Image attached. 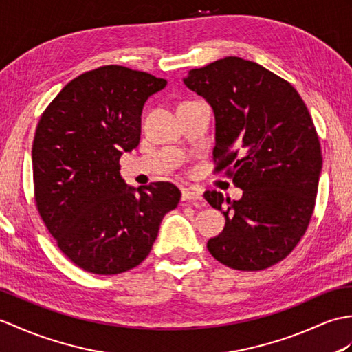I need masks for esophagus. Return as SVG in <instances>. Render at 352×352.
<instances>
[{
    "label": "esophagus",
    "instance_id": "obj_1",
    "mask_svg": "<svg viewBox=\"0 0 352 352\" xmlns=\"http://www.w3.org/2000/svg\"><path fill=\"white\" fill-rule=\"evenodd\" d=\"M182 201H202V195L190 189L182 190Z\"/></svg>",
    "mask_w": 352,
    "mask_h": 352
}]
</instances>
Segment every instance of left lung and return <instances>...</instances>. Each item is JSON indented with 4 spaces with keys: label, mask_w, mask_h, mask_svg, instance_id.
Returning a JSON list of instances; mask_svg holds the SVG:
<instances>
[{
    "label": "left lung",
    "mask_w": 352,
    "mask_h": 352,
    "mask_svg": "<svg viewBox=\"0 0 352 352\" xmlns=\"http://www.w3.org/2000/svg\"><path fill=\"white\" fill-rule=\"evenodd\" d=\"M183 82L213 108L216 170L243 190L239 201L204 193L226 220L208 252L241 272L272 267L297 246L315 208L322 157L312 117L289 82L240 56L193 69Z\"/></svg>",
    "instance_id": "8db88e82"
}]
</instances>
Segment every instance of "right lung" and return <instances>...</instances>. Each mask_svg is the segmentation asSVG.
I'll return each instance as SVG.
<instances>
[{
	"instance_id": "add662e5",
	"label": "right lung",
	"mask_w": 352,
	"mask_h": 352,
	"mask_svg": "<svg viewBox=\"0 0 352 352\" xmlns=\"http://www.w3.org/2000/svg\"><path fill=\"white\" fill-rule=\"evenodd\" d=\"M166 80L103 65L65 85L40 117L32 177L40 217L73 264L94 274L139 265L162 219L179 202L174 184L133 187L120 175L122 153L141 139L142 108Z\"/></svg>"
}]
</instances>
